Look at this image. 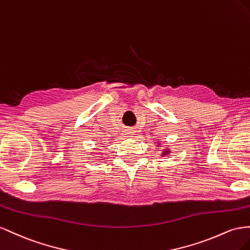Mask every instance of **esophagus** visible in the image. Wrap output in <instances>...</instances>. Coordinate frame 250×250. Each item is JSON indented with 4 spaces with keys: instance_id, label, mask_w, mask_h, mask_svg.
<instances>
[{
    "instance_id": "1",
    "label": "esophagus",
    "mask_w": 250,
    "mask_h": 250,
    "mask_svg": "<svg viewBox=\"0 0 250 250\" xmlns=\"http://www.w3.org/2000/svg\"><path fill=\"white\" fill-rule=\"evenodd\" d=\"M127 135H129V137H133V136H132V135H133V134H132L131 132H129V133H127Z\"/></svg>"
}]
</instances>
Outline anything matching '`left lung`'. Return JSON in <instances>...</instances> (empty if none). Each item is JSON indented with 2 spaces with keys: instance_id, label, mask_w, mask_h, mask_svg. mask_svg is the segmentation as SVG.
Wrapping results in <instances>:
<instances>
[{
  "instance_id": "obj_1",
  "label": "left lung",
  "mask_w": 250,
  "mask_h": 250,
  "mask_svg": "<svg viewBox=\"0 0 250 250\" xmlns=\"http://www.w3.org/2000/svg\"><path fill=\"white\" fill-rule=\"evenodd\" d=\"M169 151H167V149H166V151H165V153H162L163 155H166V154H167Z\"/></svg>"
}]
</instances>
